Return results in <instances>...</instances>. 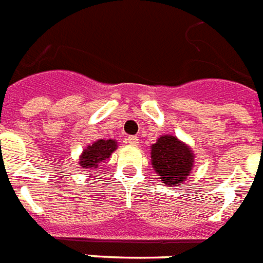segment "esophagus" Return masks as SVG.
<instances>
[{"instance_id":"obj_1","label":"esophagus","mask_w":263,"mask_h":263,"mask_svg":"<svg viewBox=\"0 0 263 263\" xmlns=\"http://www.w3.org/2000/svg\"><path fill=\"white\" fill-rule=\"evenodd\" d=\"M127 142H129L130 145H133V146H137L138 137H136V136H129V137H127Z\"/></svg>"}]
</instances>
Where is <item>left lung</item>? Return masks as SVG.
Instances as JSON below:
<instances>
[{
    "label": "left lung",
    "instance_id": "left-lung-1",
    "mask_svg": "<svg viewBox=\"0 0 263 263\" xmlns=\"http://www.w3.org/2000/svg\"><path fill=\"white\" fill-rule=\"evenodd\" d=\"M195 155L179 138L164 134L151 146V161L161 182L170 187L183 186L194 167Z\"/></svg>",
    "mask_w": 263,
    "mask_h": 263
}]
</instances>
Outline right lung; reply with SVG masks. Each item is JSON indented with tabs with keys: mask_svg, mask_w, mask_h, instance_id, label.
I'll use <instances>...</instances> for the list:
<instances>
[{
	"mask_svg": "<svg viewBox=\"0 0 263 263\" xmlns=\"http://www.w3.org/2000/svg\"><path fill=\"white\" fill-rule=\"evenodd\" d=\"M118 144L115 140H98L93 144H89L80 155L79 168L81 171L95 172L99 165L104 163V160L110 159Z\"/></svg>",
	"mask_w": 263,
	"mask_h": 263,
	"instance_id": "1",
	"label": "right lung"
}]
</instances>
